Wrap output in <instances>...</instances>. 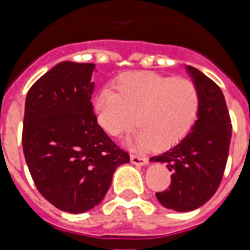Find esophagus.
<instances>
[{"mask_svg":"<svg viewBox=\"0 0 250 250\" xmlns=\"http://www.w3.org/2000/svg\"><path fill=\"white\" fill-rule=\"evenodd\" d=\"M130 160H131L132 164L140 165V167L147 164V159L146 158H141V156H138V155H131V156H130Z\"/></svg>","mask_w":250,"mask_h":250,"instance_id":"34e87169","label":"esophagus"}]
</instances>
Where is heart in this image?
Segmentation results:
<instances>
[{"label": "heart", "mask_w": 250, "mask_h": 250, "mask_svg": "<svg viewBox=\"0 0 250 250\" xmlns=\"http://www.w3.org/2000/svg\"><path fill=\"white\" fill-rule=\"evenodd\" d=\"M99 124L119 136L136 123L126 139L134 149L174 146L189 134L200 109V94L188 79L156 72H130L115 81V92L103 89L94 99Z\"/></svg>", "instance_id": "1"}]
</instances>
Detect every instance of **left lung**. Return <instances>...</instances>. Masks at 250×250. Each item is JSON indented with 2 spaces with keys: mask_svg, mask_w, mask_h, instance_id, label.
<instances>
[{
  "mask_svg": "<svg viewBox=\"0 0 250 250\" xmlns=\"http://www.w3.org/2000/svg\"><path fill=\"white\" fill-rule=\"evenodd\" d=\"M200 94V109L193 129L179 144L152 156L171 171L167 190L156 193L163 207L191 211L210 199L219 188L228 160L231 124L224 95L213 80L198 68L187 66Z\"/></svg>",
  "mask_w": 250,
  "mask_h": 250,
  "instance_id": "left-lung-1",
  "label": "left lung"
}]
</instances>
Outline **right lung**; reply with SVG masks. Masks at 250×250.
<instances>
[{
	"instance_id": "obj_1",
	"label": "right lung",
	"mask_w": 250,
	"mask_h": 250,
	"mask_svg": "<svg viewBox=\"0 0 250 250\" xmlns=\"http://www.w3.org/2000/svg\"><path fill=\"white\" fill-rule=\"evenodd\" d=\"M94 71V63H57L25 103L22 147L31 176L47 202L72 214L100 204L116 167L130 161L98 124Z\"/></svg>"
}]
</instances>
